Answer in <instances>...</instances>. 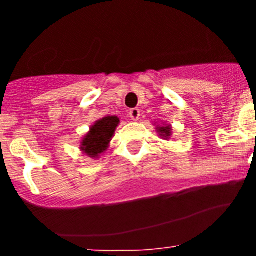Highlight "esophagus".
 <instances>
[{"label": "esophagus", "instance_id": "obj_1", "mask_svg": "<svg viewBox=\"0 0 256 256\" xmlns=\"http://www.w3.org/2000/svg\"><path fill=\"white\" fill-rule=\"evenodd\" d=\"M130 116L132 118V120H134V122L138 120L140 116H141V112H140V108H132V110L130 112Z\"/></svg>", "mask_w": 256, "mask_h": 256}]
</instances>
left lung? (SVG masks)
Instances as JSON below:
<instances>
[{
	"label": "left lung",
	"mask_w": 256,
	"mask_h": 256,
	"mask_svg": "<svg viewBox=\"0 0 256 256\" xmlns=\"http://www.w3.org/2000/svg\"><path fill=\"white\" fill-rule=\"evenodd\" d=\"M156 130H158V132H159V134L162 136V138H169L172 136V128L170 126H156Z\"/></svg>",
	"instance_id": "obj_1"
}]
</instances>
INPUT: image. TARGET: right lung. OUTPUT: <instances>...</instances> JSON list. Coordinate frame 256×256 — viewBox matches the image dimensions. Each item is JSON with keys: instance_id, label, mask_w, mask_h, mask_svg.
I'll return each mask as SVG.
<instances>
[{"instance_id": "right-lung-1", "label": "right lung", "mask_w": 256, "mask_h": 256, "mask_svg": "<svg viewBox=\"0 0 256 256\" xmlns=\"http://www.w3.org/2000/svg\"><path fill=\"white\" fill-rule=\"evenodd\" d=\"M119 123L120 120L115 115L97 120L94 126H91L90 132L83 137L80 142V151L94 159L98 158L101 154H104V151L108 150V144L112 141Z\"/></svg>"}]
</instances>
